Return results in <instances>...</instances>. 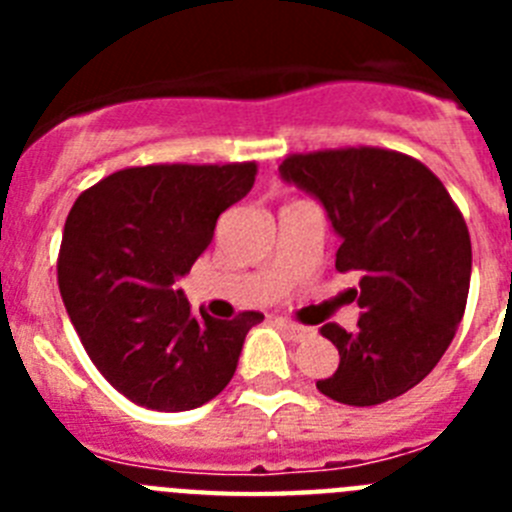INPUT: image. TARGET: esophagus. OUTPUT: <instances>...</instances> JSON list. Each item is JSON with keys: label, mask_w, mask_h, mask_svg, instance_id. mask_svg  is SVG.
<instances>
[{"label": "esophagus", "mask_w": 512, "mask_h": 512, "mask_svg": "<svg viewBox=\"0 0 512 512\" xmlns=\"http://www.w3.org/2000/svg\"><path fill=\"white\" fill-rule=\"evenodd\" d=\"M279 325H282L284 330H287L289 336L295 338V341H302V338L312 336V328H307V325H300V323H292V320H279Z\"/></svg>", "instance_id": "obj_1"}]
</instances>
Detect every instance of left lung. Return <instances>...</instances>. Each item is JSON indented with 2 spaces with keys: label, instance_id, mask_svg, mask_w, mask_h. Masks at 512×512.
<instances>
[{
  "label": "left lung",
  "instance_id": "left-lung-1",
  "mask_svg": "<svg viewBox=\"0 0 512 512\" xmlns=\"http://www.w3.org/2000/svg\"><path fill=\"white\" fill-rule=\"evenodd\" d=\"M279 171L323 202L341 235L336 269L359 274L351 295L364 312L354 333L320 328L341 361L318 390L354 408L405 395L464 318L472 277L464 215L428 166L390 148L289 153Z\"/></svg>",
  "mask_w": 512,
  "mask_h": 512
}]
</instances>
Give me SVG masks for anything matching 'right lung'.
Segmentation results:
<instances>
[{
  "instance_id": "add662e5",
  "label": "right lung",
  "mask_w": 512,
  "mask_h": 512,
  "mask_svg": "<svg viewBox=\"0 0 512 512\" xmlns=\"http://www.w3.org/2000/svg\"><path fill=\"white\" fill-rule=\"evenodd\" d=\"M256 171V161L133 166L76 197L58 289L92 364L135 405L179 413L210 402L233 379L246 333L264 320L256 310L233 320L194 315L176 287Z\"/></svg>"
}]
</instances>
